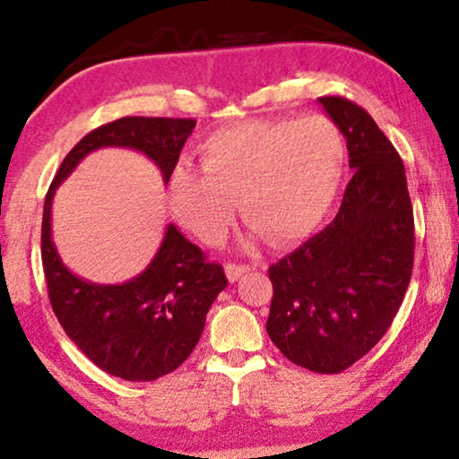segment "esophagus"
<instances>
[{"instance_id": "obj_1", "label": "esophagus", "mask_w": 459, "mask_h": 459, "mask_svg": "<svg viewBox=\"0 0 459 459\" xmlns=\"http://www.w3.org/2000/svg\"><path fill=\"white\" fill-rule=\"evenodd\" d=\"M248 272H250L248 265H236V263H228V265H225V275H228L230 281H238L244 273Z\"/></svg>"}]
</instances>
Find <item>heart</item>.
I'll return each instance as SVG.
<instances>
[{
  "label": "heart",
  "mask_w": 459,
  "mask_h": 459,
  "mask_svg": "<svg viewBox=\"0 0 459 459\" xmlns=\"http://www.w3.org/2000/svg\"><path fill=\"white\" fill-rule=\"evenodd\" d=\"M347 146L324 117L250 121L217 131L200 146V169L169 178L173 217L206 247L234 225L238 203L255 240L292 247L322 228L344 178Z\"/></svg>",
  "instance_id": "heart-1"
}]
</instances>
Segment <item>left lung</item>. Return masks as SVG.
<instances>
[{"label":"left lung","mask_w":459,"mask_h":459,"mask_svg":"<svg viewBox=\"0 0 459 459\" xmlns=\"http://www.w3.org/2000/svg\"><path fill=\"white\" fill-rule=\"evenodd\" d=\"M353 169L334 221L269 267L267 334L286 359L338 374L391 328L413 267V211L403 160L374 118L319 98Z\"/></svg>","instance_id":"8db88e82"}]
</instances>
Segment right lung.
I'll use <instances>...</instances> for the list:
<instances>
[{"label":"right lung","mask_w":459,"mask_h":459,"mask_svg":"<svg viewBox=\"0 0 459 459\" xmlns=\"http://www.w3.org/2000/svg\"><path fill=\"white\" fill-rule=\"evenodd\" d=\"M194 127V118L125 117L90 131L62 160L43 204L41 259L49 303L66 336L117 378L150 382L178 369L200 341L206 313L228 280L223 267L206 263L203 250L173 223L135 278L123 284L81 278L62 263L52 240L54 194L87 154L106 146L146 154L169 184Z\"/></svg>","instance_id":"add662e5"}]
</instances>
